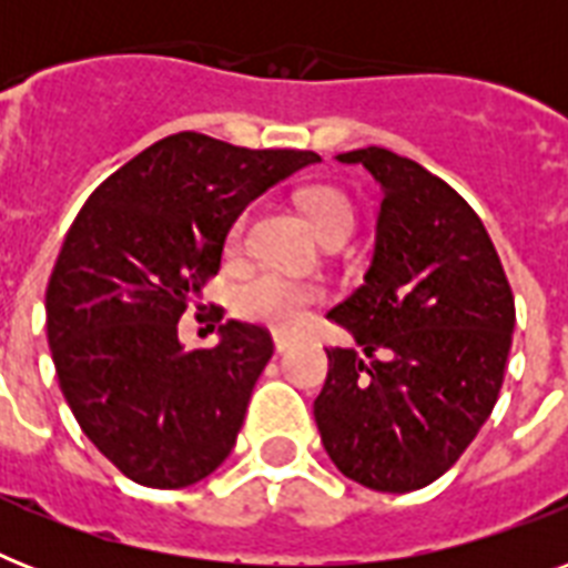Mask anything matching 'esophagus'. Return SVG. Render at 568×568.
Returning <instances> with one entry per match:
<instances>
[{
    "label": "esophagus",
    "instance_id": "esophagus-1",
    "mask_svg": "<svg viewBox=\"0 0 568 568\" xmlns=\"http://www.w3.org/2000/svg\"><path fill=\"white\" fill-rule=\"evenodd\" d=\"M274 345L280 354H285V351L292 347V336H288V333H283V329H274Z\"/></svg>",
    "mask_w": 568,
    "mask_h": 568
}]
</instances>
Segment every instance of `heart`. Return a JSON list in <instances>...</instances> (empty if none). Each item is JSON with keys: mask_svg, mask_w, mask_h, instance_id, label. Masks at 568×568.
Segmentation results:
<instances>
[{"mask_svg": "<svg viewBox=\"0 0 568 568\" xmlns=\"http://www.w3.org/2000/svg\"><path fill=\"white\" fill-rule=\"evenodd\" d=\"M301 203L315 223V230L327 241H347L356 230L354 200L336 185H312L301 194ZM250 235V209L230 223L226 232V250L232 256L247 247ZM324 297V285L315 280L283 274V271H258L247 276L235 288V312L244 321H256L274 329H294L303 315Z\"/></svg>", "mask_w": 568, "mask_h": 568, "instance_id": "b5f03b06", "label": "heart"}]
</instances>
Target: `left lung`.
<instances>
[{
	"mask_svg": "<svg viewBox=\"0 0 568 568\" xmlns=\"http://www.w3.org/2000/svg\"><path fill=\"white\" fill-rule=\"evenodd\" d=\"M338 162L365 164L383 203L365 283L327 315L356 345L327 347L315 424L342 475L413 493L493 415L516 303L484 221L448 182L383 146Z\"/></svg>",
	"mask_w": 568,
	"mask_h": 568,
	"instance_id": "left-lung-1",
	"label": "left lung"
}]
</instances>
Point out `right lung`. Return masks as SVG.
<instances>
[{
	"label": "right lung",
	"instance_id": "add662e5",
	"mask_svg": "<svg viewBox=\"0 0 568 568\" xmlns=\"http://www.w3.org/2000/svg\"><path fill=\"white\" fill-rule=\"evenodd\" d=\"M312 162L176 132L75 214L47 285V338L75 422L129 480L180 489L230 457L274 338L230 321L221 345L185 351L180 318L221 271L241 209Z\"/></svg>",
	"mask_w": 568,
	"mask_h": 568
}]
</instances>
